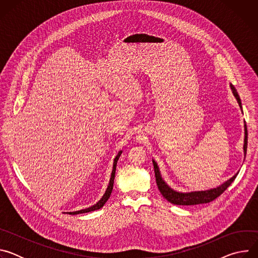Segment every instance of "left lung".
<instances>
[{"label":"left lung","mask_w":258,"mask_h":258,"mask_svg":"<svg viewBox=\"0 0 258 258\" xmlns=\"http://www.w3.org/2000/svg\"><path fill=\"white\" fill-rule=\"evenodd\" d=\"M233 95L235 96L241 110H242V103H241V99L238 95L237 90L235 89V87L231 84L230 85ZM244 145H243V150H244V156H246V152H247V126L246 123L244 121ZM153 161V165H154V172H155V177H156V182L158 189L160 191V193L162 194V196L170 203L175 204V205H197V204H203V203H208L213 201L214 199H216L218 196L222 195L226 189H228V187L231 185V183L235 180L238 172L232 176L230 179L226 180L225 182H223L222 185H219L216 188H212V189H208V190H202V191H192V192H178L175 191L173 189H171L167 183L164 181V179L161 176L159 167L157 165V162L152 159Z\"/></svg>","instance_id":"left-lung-1"}]
</instances>
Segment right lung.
Listing matches in <instances>:
<instances>
[{"mask_svg": "<svg viewBox=\"0 0 258 258\" xmlns=\"http://www.w3.org/2000/svg\"><path fill=\"white\" fill-rule=\"evenodd\" d=\"M122 151H119L118 154L116 155V157L114 158V161H113V167H112V172H111V176H110V180H109V183H108V187L105 191V194L102 196V198L93 206L91 207H88L86 209H82V210H78V211H72V212H67L68 214H80V213H86V212H91V211H94V210H98L100 208H102L104 206V204L107 202V200L109 199L110 195H111V192H112V189H113V183H114V177H115V170H116V164H117V161L121 155Z\"/></svg>", "mask_w": 258, "mask_h": 258, "instance_id": "add662e5", "label": "right lung"}]
</instances>
